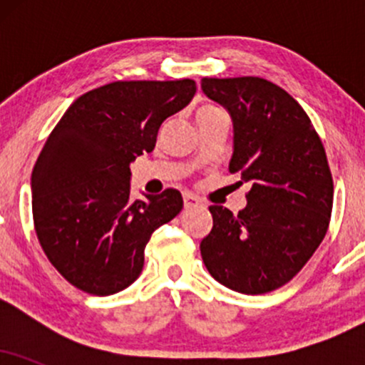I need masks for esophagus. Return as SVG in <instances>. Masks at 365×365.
Here are the masks:
<instances>
[{"label": "esophagus", "instance_id": "34e87169", "mask_svg": "<svg viewBox=\"0 0 365 365\" xmlns=\"http://www.w3.org/2000/svg\"><path fill=\"white\" fill-rule=\"evenodd\" d=\"M183 206H185L187 209L188 207H197V206H202V202H200V200L197 199L195 195L185 194V195H183Z\"/></svg>", "mask_w": 365, "mask_h": 365}]
</instances>
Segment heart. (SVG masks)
Here are the masks:
<instances>
[{
	"instance_id": "b5f03b06",
	"label": "heart",
	"mask_w": 365,
	"mask_h": 365,
	"mask_svg": "<svg viewBox=\"0 0 365 365\" xmlns=\"http://www.w3.org/2000/svg\"><path fill=\"white\" fill-rule=\"evenodd\" d=\"M215 111H220V108L212 106V104H202V106L197 110V116L199 115H207V113H215Z\"/></svg>"
}]
</instances>
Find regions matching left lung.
Segmentation results:
<instances>
[{
  "instance_id": "left-lung-1",
  "label": "left lung",
  "mask_w": 365,
  "mask_h": 365,
  "mask_svg": "<svg viewBox=\"0 0 365 365\" xmlns=\"http://www.w3.org/2000/svg\"><path fill=\"white\" fill-rule=\"evenodd\" d=\"M204 94L233 120L230 173L249 183L238 215L211 206L200 255L216 282L247 295L283 287L328 232L333 177L324 145L299 103L261 77H204Z\"/></svg>"
}]
</instances>
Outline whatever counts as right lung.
<instances>
[{"instance_id": "1", "label": "right lung", "mask_w": 365, "mask_h": 365, "mask_svg": "<svg viewBox=\"0 0 365 365\" xmlns=\"http://www.w3.org/2000/svg\"><path fill=\"white\" fill-rule=\"evenodd\" d=\"M195 89L190 78L106 83L75 99L49 133L32 171V217L46 257L78 290L130 287L154 230L182 211L175 188L130 199V163L154 149Z\"/></svg>"}]
</instances>
